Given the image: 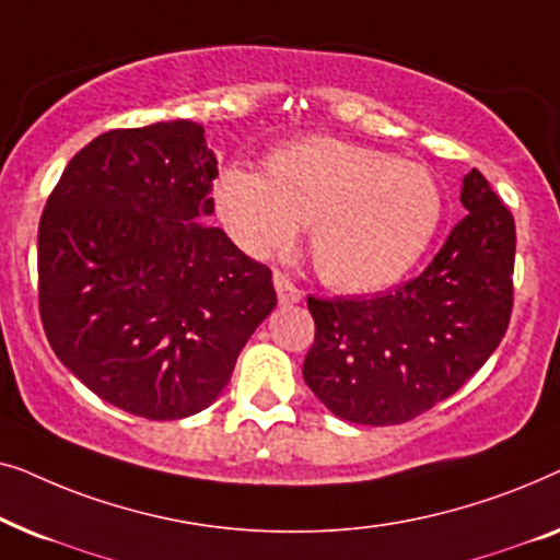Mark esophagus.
<instances>
[{
	"mask_svg": "<svg viewBox=\"0 0 560 560\" xmlns=\"http://www.w3.org/2000/svg\"><path fill=\"white\" fill-rule=\"evenodd\" d=\"M272 280H275V290H278L280 305H293V303H301L303 301V290L298 288L295 282L288 278V275L275 272Z\"/></svg>",
	"mask_w": 560,
	"mask_h": 560,
	"instance_id": "esophagus-1",
	"label": "esophagus"
}]
</instances>
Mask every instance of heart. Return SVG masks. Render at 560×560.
<instances>
[{"instance_id": "b5f03b06", "label": "heart", "mask_w": 560, "mask_h": 560, "mask_svg": "<svg viewBox=\"0 0 560 560\" xmlns=\"http://www.w3.org/2000/svg\"><path fill=\"white\" fill-rule=\"evenodd\" d=\"M226 234L255 257L285 252L311 224V259L343 293H377L405 278L441 224L443 198L425 167L334 137H305L213 180Z\"/></svg>"}]
</instances>
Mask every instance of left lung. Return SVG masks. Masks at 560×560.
I'll return each instance as SVG.
<instances>
[{
	"label": "left lung",
	"instance_id": "8db88e82",
	"mask_svg": "<svg viewBox=\"0 0 560 560\" xmlns=\"http://www.w3.org/2000/svg\"><path fill=\"white\" fill-rule=\"evenodd\" d=\"M433 262L393 293L308 298L316 339L303 380L334 416L395 425L446 400L492 357L512 316L515 219L477 167Z\"/></svg>",
	"mask_w": 560,
	"mask_h": 560
}]
</instances>
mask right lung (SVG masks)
<instances>
[{"mask_svg": "<svg viewBox=\"0 0 560 560\" xmlns=\"http://www.w3.org/2000/svg\"><path fill=\"white\" fill-rule=\"evenodd\" d=\"M203 127L98 135L66 165L37 229V295L52 351L114 408L178 420L217 400L270 316V267L217 226Z\"/></svg>", "mask_w": 560, "mask_h": 560, "instance_id": "right-lung-1", "label": "right lung"}]
</instances>
